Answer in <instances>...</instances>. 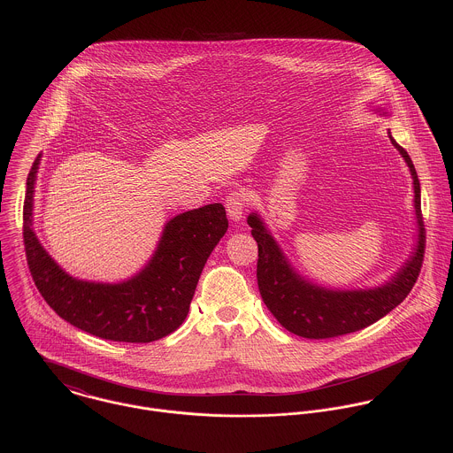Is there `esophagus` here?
Masks as SVG:
<instances>
[{"mask_svg":"<svg viewBox=\"0 0 453 453\" xmlns=\"http://www.w3.org/2000/svg\"><path fill=\"white\" fill-rule=\"evenodd\" d=\"M246 203H248L246 195L241 194V192L228 194L226 200H225V207H226V212H228L230 219H234V221L242 219L244 211H246Z\"/></svg>","mask_w":453,"mask_h":453,"instance_id":"1","label":"esophagus"}]
</instances>
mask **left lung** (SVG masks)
<instances>
[{"mask_svg":"<svg viewBox=\"0 0 453 453\" xmlns=\"http://www.w3.org/2000/svg\"><path fill=\"white\" fill-rule=\"evenodd\" d=\"M388 137L408 164L413 178L418 241L411 257L386 284L373 289H329L305 280L289 265L258 214L248 216V225L253 228L251 235L258 242L259 295L280 326L298 336L311 340L334 338L377 323L408 296L417 282L426 248L420 183L406 150L392 139L390 132Z\"/></svg>","mask_w":453,"mask_h":453,"instance_id":"1","label":"left lung"}]
</instances>
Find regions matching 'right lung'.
<instances>
[{"label":"right lung","mask_w":453,"mask_h":453,"mask_svg":"<svg viewBox=\"0 0 453 453\" xmlns=\"http://www.w3.org/2000/svg\"><path fill=\"white\" fill-rule=\"evenodd\" d=\"M40 158L26 183L22 235L29 272L45 302L67 323L104 340L148 343L176 331L188 316L205 261L228 228L225 207L209 203L167 221L155 255L129 280H80L65 273L33 232Z\"/></svg>","instance_id":"obj_1"}]
</instances>
